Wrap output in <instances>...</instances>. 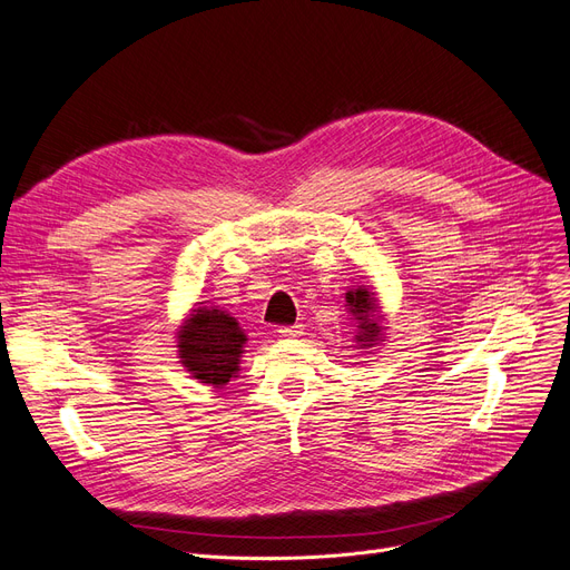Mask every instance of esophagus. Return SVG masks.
<instances>
[{
	"label": "esophagus",
	"instance_id": "obj_1",
	"mask_svg": "<svg viewBox=\"0 0 570 570\" xmlns=\"http://www.w3.org/2000/svg\"><path fill=\"white\" fill-rule=\"evenodd\" d=\"M279 333L284 335V338H298V335L303 333V324H293V326H279Z\"/></svg>",
	"mask_w": 570,
	"mask_h": 570
}]
</instances>
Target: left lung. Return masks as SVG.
<instances>
[{
	"mask_svg": "<svg viewBox=\"0 0 570 570\" xmlns=\"http://www.w3.org/2000/svg\"><path fill=\"white\" fill-rule=\"evenodd\" d=\"M345 303L350 314L356 320L354 341L360 347H373L383 338V317L377 314V301L371 288H352L345 293Z\"/></svg>",
	"mask_w": 570,
	"mask_h": 570,
	"instance_id": "obj_1",
	"label": "left lung"
}]
</instances>
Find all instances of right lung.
Segmentation results:
<instances>
[{
  "mask_svg": "<svg viewBox=\"0 0 570 570\" xmlns=\"http://www.w3.org/2000/svg\"><path fill=\"white\" fill-rule=\"evenodd\" d=\"M244 343L246 335L235 317L216 305H202L193 309L178 331L180 364L195 381L225 387L239 371Z\"/></svg>",
  "mask_w": 570,
  "mask_h": 570,
  "instance_id": "1",
  "label": "right lung"
}]
</instances>
